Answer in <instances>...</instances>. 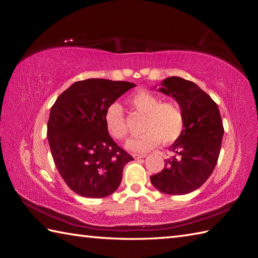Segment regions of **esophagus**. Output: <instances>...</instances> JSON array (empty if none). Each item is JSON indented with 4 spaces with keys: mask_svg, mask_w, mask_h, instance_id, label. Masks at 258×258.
Masks as SVG:
<instances>
[{
    "mask_svg": "<svg viewBox=\"0 0 258 258\" xmlns=\"http://www.w3.org/2000/svg\"><path fill=\"white\" fill-rule=\"evenodd\" d=\"M132 157H134L135 159H141V158L146 157V155H142V154H132Z\"/></svg>",
    "mask_w": 258,
    "mask_h": 258,
    "instance_id": "34e87169",
    "label": "esophagus"
}]
</instances>
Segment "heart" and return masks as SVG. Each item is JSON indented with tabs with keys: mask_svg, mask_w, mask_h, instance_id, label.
Instances as JSON below:
<instances>
[{
	"mask_svg": "<svg viewBox=\"0 0 258 258\" xmlns=\"http://www.w3.org/2000/svg\"><path fill=\"white\" fill-rule=\"evenodd\" d=\"M135 110L146 116L142 137L132 138L127 142V148L134 152L144 153L157 147L161 141L165 145L174 143L182 136L185 127V116L175 102H161L154 93L141 90L129 99ZM105 124L110 135L116 140H124L128 136V126L122 108L118 103L107 107Z\"/></svg>",
	"mask_w": 258,
	"mask_h": 258,
	"instance_id": "1",
	"label": "heart"
}]
</instances>
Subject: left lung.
<instances>
[{
	"label": "left lung",
	"instance_id": "obj_1",
	"mask_svg": "<svg viewBox=\"0 0 258 258\" xmlns=\"http://www.w3.org/2000/svg\"><path fill=\"white\" fill-rule=\"evenodd\" d=\"M158 89L176 100L185 116L182 136L170 146L175 155L161 172L151 176L163 194L186 195L204 184L212 174L220 156L224 127L217 104L198 86L182 77L171 76Z\"/></svg>",
	"mask_w": 258,
	"mask_h": 258
}]
</instances>
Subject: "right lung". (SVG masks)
I'll use <instances>...</instances> for the list:
<instances>
[{"label": "right lung", "instance_id": "obj_1", "mask_svg": "<svg viewBox=\"0 0 258 258\" xmlns=\"http://www.w3.org/2000/svg\"><path fill=\"white\" fill-rule=\"evenodd\" d=\"M134 83L89 79L72 84L52 105L48 143L61 177L74 192L104 198L119 187L122 169L134 160L108 135L107 107Z\"/></svg>", "mask_w": 258, "mask_h": 258}]
</instances>
